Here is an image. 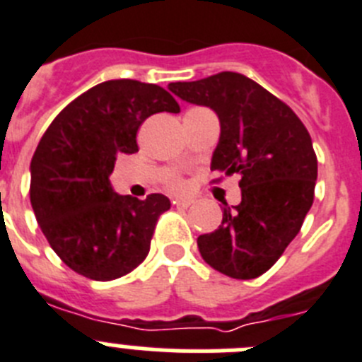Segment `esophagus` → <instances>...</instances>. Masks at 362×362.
I'll use <instances>...</instances> for the list:
<instances>
[{
	"label": "esophagus",
	"mask_w": 362,
	"mask_h": 362,
	"mask_svg": "<svg viewBox=\"0 0 362 362\" xmlns=\"http://www.w3.org/2000/svg\"><path fill=\"white\" fill-rule=\"evenodd\" d=\"M173 205H175V207H178V209H187L189 205H193V200H184V198H175Z\"/></svg>",
	"instance_id": "esophagus-1"
}]
</instances>
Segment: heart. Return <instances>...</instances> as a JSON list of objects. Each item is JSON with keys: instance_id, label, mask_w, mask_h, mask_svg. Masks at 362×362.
<instances>
[{"instance_id": "obj_1", "label": "heart", "mask_w": 362, "mask_h": 362, "mask_svg": "<svg viewBox=\"0 0 362 362\" xmlns=\"http://www.w3.org/2000/svg\"><path fill=\"white\" fill-rule=\"evenodd\" d=\"M171 185H173V189H177V191H182V189H184V182L182 180H175Z\"/></svg>"}]
</instances>
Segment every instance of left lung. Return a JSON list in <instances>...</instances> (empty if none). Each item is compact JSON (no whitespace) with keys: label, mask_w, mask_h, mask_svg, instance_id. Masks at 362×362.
I'll list each match as a JSON object with an SVG mask.
<instances>
[{"label":"left lung","mask_w":362,"mask_h":362,"mask_svg":"<svg viewBox=\"0 0 362 362\" xmlns=\"http://www.w3.org/2000/svg\"><path fill=\"white\" fill-rule=\"evenodd\" d=\"M168 88L216 113L220 141L211 171L242 177V202H223L221 226L198 236L202 258L229 278H258L294 240L314 202L317 158L310 135L285 103L236 71Z\"/></svg>","instance_id":"left-lung-1"}]
</instances>
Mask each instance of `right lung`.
<instances>
[{
	"label": "right lung",
	"instance_id": "right-lung-1",
	"mask_svg": "<svg viewBox=\"0 0 362 362\" xmlns=\"http://www.w3.org/2000/svg\"><path fill=\"white\" fill-rule=\"evenodd\" d=\"M178 113L164 88L106 81L71 100L30 162V204L55 254L77 274L110 281L141 265L153 230L171 207L164 194L139 200L110 182L117 155L139 151L136 132L153 113Z\"/></svg>",
	"mask_w": 362,
	"mask_h": 362
}]
</instances>
